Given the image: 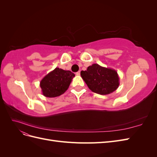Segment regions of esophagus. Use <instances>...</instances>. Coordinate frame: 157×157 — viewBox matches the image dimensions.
<instances>
[{"label": "esophagus", "mask_w": 157, "mask_h": 157, "mask_svg": "<svg viewBox=\"0 0 157 157\" xmlns=\"http://www.w3.org/2000/svg\"><path fill=\"white\" fill-rule=\"evenodd\" d=\"M76 75H80V71H78V72L76 73Z\"/></svg>", "instance_id": "34e87169"}]
</instances>
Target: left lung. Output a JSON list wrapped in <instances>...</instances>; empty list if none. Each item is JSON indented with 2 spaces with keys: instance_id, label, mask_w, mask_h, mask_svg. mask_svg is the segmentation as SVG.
<instances>
[{
  "instance_id": "8db88e82",
  "label": "left lung",
  "mask_w": 157,
  "mask_h": 157,
  "mask_svg": "<svg viewBox=\"0 0 157 157\" xmlns=\"http://www.w3.org/2000/svg\"><path fill=\"white\" fill-rule=\"evenodd\" d=\"M80 76L91 91L101 95L113 92L120 84L116 70L97 63L89 66L86 71H82Z\"/></svg>"
}]
</instances>
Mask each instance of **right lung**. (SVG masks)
<instances>
[{"label": "right lung", "mask_w": 157, "mask_h": 157, "mask_svg": "<svg viewBox=\"0 0 157 157\" xmlns=\"http://www.w3.org/2000/svg\"><path fill=\"white\" fill-rule=\"evenodd\" d=\"M75 76L70 71L56 67L40 80L42 95L47 98L59 96L67 91Z\"/></svg>", "instance_id": "1"}]
</instances>
